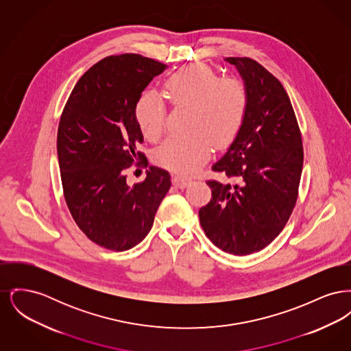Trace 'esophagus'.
<instances>
[{
  "mask_svg": "<svg viewBox=\"0 0 351 351\" xmlns=\"http://www.w3.org/2000/svg\"><path fill=\"white\" fill-rule=\"evenodd\" d=\"M172 183L175 186H178V188H185L188 184L191 183V180L189 179H186V178H182V176H173V179H172Z\"/></svg>",
  "mask_w": 351,
  "mask_h": 351,
  "instance_id": "1",
  "label": "esophagus"
}]
</instances>
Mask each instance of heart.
I'll list each match as a JSON object with an SVG mask.
<instances>
[{
    "instance_id": "heart-1",
    "label": "heart",
    "mask_w": 351,
    "mask_h": 351,
    "mask_svg": "<svg viewBox=\"0 0 351 351\" xmlns=\"http://www.w3.org/2000/svg\"><path fill=\"white\" fill-rule=\"evenodd\" d=\"M165 89L173 104L192 106L185 135H171L155 152L156 162L173 172L191 175L209 159L213 145L233 142L247 112V90L237 79H221L215 69L193 63L172 73ZM141 132L156 141L166 126V104L155 92L143 93L135 106Z\"/></svg>"
}]
</instances>
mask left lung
<instances>
[{"mask_svg":"<svg viewBox=\"0 0 351 351\" xmlns=\"http://www.w3.org/2000/svg\"><path fill=\"white\" fill-rule=\"evenodd\" d=\"M247 90L243 125L212 168L239 184L209 180L212 199L199 210L201 228L218 249L247 255L283 230L298 200L302 171L300 129L280 82L250 58H226Z\"/></svg>","mask_w":351,"mask_h":351,"instance_id":"obj_1","label":"left lung"}]
</instances>
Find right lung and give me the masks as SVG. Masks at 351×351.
Instances as JSON below:
<instances>
[{"label":"right lung","instance_id":"add662e5","mask_svg":"<svg viewBox=\"0 0 351 351\" xmlns=\"http://www.w3.org/2000/svg\"><path fill=\"white\" fill-rule=\"evenodd\" d=\"M163 63L135 53L108 56L75 85L58 129V159L68 209L95 243L129 250L142 242L171 188V176L151 166L139 184L125 169L143 158L135 106ZM147 162V159H146Z\"/></svg>","mask_w":351,"mask_h":351}]
</instances>
